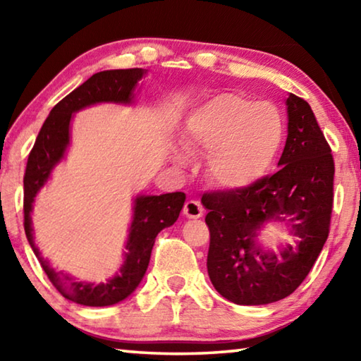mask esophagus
Listing matches in <instances>:
<instances>
[{"instance_id": "34e87169", "label": "esophagus", "mask_w": 361, "mask_h": 361, "mask_svg": "<svg viewBox=\"0 0 361 361\" xmlns=\"http://www.w3.org/2000/svg\"><path fill=\"white\" fill-rule=\"evenodd\" d=\"M204 207L200 205L197 200H188V202L185 204V209H183V213L188 218H200L204 215Z\"/></svg>"}]
</instances>
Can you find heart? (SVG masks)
Listing matches in <instances>:
<instances>
[{"instance_id": "b5f03b06", "label": "heart", "mask_w": 361, "mask_h": 361, "mask_svg": "<svg viewBox=\"0 0 361 361\" xmlns=\"http://www.w3.org/2000/svg\"><path fill=\"white\" fill-rule=\"evenodd\" d=\"M280 140L282 124L272 106L255 105L235 94H219L189 118L185 146L191 152L209 154L205 170L212 183L240 189L266 172Z\"/></svg>"}]
</instances>
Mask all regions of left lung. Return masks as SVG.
<instances>
[{
	"label": "left lung",
	"instance_id": "1",
	"mask_svg": "<svg viewBox=\"0 0 361 361\" xmlns=\"http://www.w3.org/2000/svg\"><path fill=\"white\" fill-rule=\"evenodd\" d=\"M288 137L276 173L229 191L205 192L210 231L207 269L231 302L261 305L290 296L312 269L329 234L334 161L312 108L290 94ZM267 221L290 223L300 242L264 252L254 237Z\"/></svg>",
	"mask_w": 361,
	"mask_h": 361
}]
</instances>
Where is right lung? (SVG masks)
I'll use <instances>...</instances> for the list:
<instances>
[{
    "label": "right lung",
    "mask_w": 361,
    "mask_h": 361,
    "mask_svg": "<svg viewBox=\"0 0 361 361\" xmlns=\"http://www.w3.org/2000/svg\"><path fill=\"white\" fill-rule=\"evenodd\" d=\"M143 75L145 71L142 68L95 73L51 109L36 137L33 149L30 151L25 176H23V228H25L30 245L51 283L56 286L60 295L73 302L103 307V305L121 302L122 299L132 295L148 269L156 235L178 219L185 205V192L138 195L133 205V221L126 245L124 264L119 269L118 276L108 280L106 283L94 285L78 282L68 274H63L62 271L57 272L46 258H42L38 247L35 245L30 213H32L36 194L46 185L52 169L63 157L66 146L70 143V122L73 113L100 102L130 103L133 89Z\"/></svg>",
    "instance_id": "add662e5"
}]
</instances>
